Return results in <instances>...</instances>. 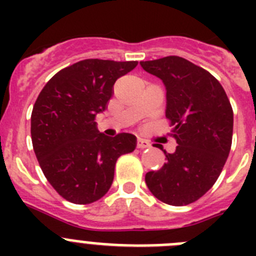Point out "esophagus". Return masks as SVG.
Here are the masks:
<instances>
[{
    "mask_svg": "<svg viewBox=\"0 0 256 256\" xmlns=\"http://www.w3.org/2000/svg\"><path fill=\"white\" fill-rule=\"evenodd\" d=\"M150 146H151V144H148L146 140H142V138L137 140V148H148Z\"/></svg>",
    "mask_w": 256,
    "mask_h": 256,
    "instance_id": "34e87169",
    "label": "esophagus"
}]
</instances>
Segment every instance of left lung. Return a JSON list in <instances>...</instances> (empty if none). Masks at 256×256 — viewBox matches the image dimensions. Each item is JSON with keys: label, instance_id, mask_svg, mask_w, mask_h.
I'll list each match as a JSON object with an SVG mask.
<instances>
[{"label": "left lung", "instance_id": "left-lung-1", "mask_svg": "<svg viewBox=\"0 0 256 256\" xmlns=\"http://www.w3.org/2000/svg\"><path fill=\"white\" fill-rule=\"evenodd\" d=\"M140 64L164 83L165 116L178 144L173 154L164 151L166 162L146 173L144 180L165 204L188 205L212 188L224 166L234 133L232 106L220 83L186 58L166 56Z\"/></svg>", "mask_w": 256, "mask_h": 256}]
</instances>
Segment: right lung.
Listing matches in <instances>:
<instances>
[{
    "label": "right lung",
    "mask_w": 256,
    "mask_h": 256,
    "mask_svg": "<svg viewBox=\"0 0 256 256\" xmlns=\"http://www.w3.org/2000/svg\"><path fill=\"white\" fill-rule=\"evenodd\" d=\"M137 61L88 58L60 70L40 91L30 118L33 148L51 186L65 200L91 204L114 180L115 162L137 146L136 136L100 133L94 118L108 108L114 83Z\"/></svg>",
    "instance_id": "1"
}]
</instances>
